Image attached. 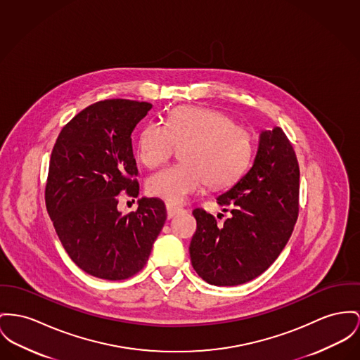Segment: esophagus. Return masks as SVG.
<instances>
[{
  "label": "esophagus",
  "mask_w": 360,
  "mask_h": 360,
  "mask_svg": "<svg viewBox=\"0 0 360 360\" xmlns=\"http://www.w3.org/2000/svg\"><path fill=\"white\" fill-rule=\"evenodd\" d=\"M186 210L179 207V206H174L172 203H167V213H168V218H173V217L179 216L181 213H184Z\"/></svg>",
  "instance_id": "esophagus-1"
}]
</instances>
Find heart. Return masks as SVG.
I'll return each instance as SVG.
<instances>
[{"mask_svg":"<svg viewBox=\"0 0 360 360\" xmlns=\"http://www.w3.org/2000/svg\"><path fill=\"white\" fill-rule=\"evenodd\" d=\"M177 146L183 162L154 173L147 191L170 203H181L207 183L222 188L235 183L247 168L252 150V132L225 112L180 106L168 121L147 122L138 139V155L147 168H155L173 155Z\"/></svg>","mask_w":360,"mask_h":360,"instance_id":"obj_1","label":"heart"}]
</instances>
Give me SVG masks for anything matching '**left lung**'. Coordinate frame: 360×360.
<instances>
[{
  "mask_svg": "<svg viewBox=\"0 0 360 360\" xmlns=\"http://www.w3.org/2000/svg\"><path fill=\"white\" fill-rule=\"evenodd\" d=\"M299 164L280 127L264 131L252 167L217 198L224 224L195 209L191 264L206 283L235 287L261 276L284 250L299 214ZM230 209L228 210L227 207Z\"/></svg>",
  "mask_w": 360,
  "mask_h": 360,
  "instance_id": "8db88e82",
  "label": "left lung"
}]
</instances>
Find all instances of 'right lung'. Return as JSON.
I'll list each match as a JSON object with an SVG mask.
<instances>
[{"mask_svg": "<svg viewBox=\"0 0 360 360\" xmlns=\"http://www.w3.org/2000/svg\"><path fill=\"white\" fill-rule=\"evenodd\" d=\"M148 102L105 99L60 132L49 164L45 202L70 258L98 278L125 280L143 269L165 221L161 199L142 198L122 216L119 193L139 195L131 134Z\"/></svg>", "mask_w": 360, "mask_h": 360, "instance_id": "obj_1", "label": "right lung"}]
</instances>
